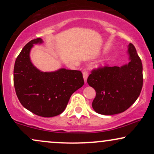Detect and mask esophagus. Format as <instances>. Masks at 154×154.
I'll use <instances>...</instances> for the list:
<instances>
[{
    "mask_svg": "<svg viewBox=\"0 0 154 154\" xmlns=\"http://www.w3.org/2000/svg\"><path fill=\"white\" fill-rule=\"evenodd\" d=\"M83 78H84V81L85 82H87V79L88 77V72L87 71H84L83 72Z\"/></svg>",
    "mask_w": 154,
    "mask_h": 154,
    "instance_id": "esophagus-1",
    "label": "esophagus"
}]
</instances>
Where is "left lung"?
<instances>
[{
    "instance_id": "8db88e82",
    "label": "left lung",
    "mask_w": 154,
    "mask_h": 154,
    "mask_svg": "<svg viewBox=\"0 0 154 154\" xmlns=\"http://www.w3.org/2000/svg\"><path fill=\"white\" fill-rule=\"evenodd\" d=\"M130 62L122 66H104L91 72L88 83L96 92L92 106L103 115L126 111L135 102L143 87V65L135 46L128 45Z\"/></svg>"
}]
</instances>
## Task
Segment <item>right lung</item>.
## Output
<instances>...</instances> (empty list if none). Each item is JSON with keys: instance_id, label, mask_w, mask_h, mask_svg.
Returning <instances> with one entry per match:
<instances>
[{"instance_id": "obj_1", "label": "right lung", "mask_w": 154, "mask_h": 154, "mask_svg": "<svg viewBox=\"0 0 154 154\" xmlns=\"http://www.w3.org/2000/svg\"><path fill=\"white\" fill-rule=\"evenodd\" d=\"M41 38L31 40L16 59L14 84L19 101L25 109L43 117L59 115L66 109L72 93L84 85L82 74L64 68L44 72L31 62L29 54L34 44L43 43Z\"/></svg>"}]
</instances>
